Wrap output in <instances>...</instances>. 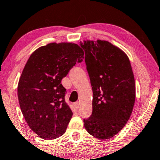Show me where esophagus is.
I'll return each instance as SVG.
<instances>
[{
	"label": "esophagus",
	"mask_w": 160,
	"mask_h": 160,
	"mask_svg": "<svg viewBox=\"0 0 160 160\" xmlns=\"http://www.w3.org/2000/svg\"><path fill=\"white\" fill-rule=\"evenodd\" d=\"M73 106H74V107H75V108H76V109H78V108H79V106H80V104H79V102H75V103L73 104Z\"/></svg>",
	"instance_id": "esophagus-1"
}]
</instances>
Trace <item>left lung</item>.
<instances>
[{"instance_id":"obj_1","label":"left lung","mask_w":160,"mask_h":160,"mask_svg":"<svg viewBox=\"0 0 160 160\" xmlns=\"http://www.w3.org/2000/svg\"><path fill=\"white\" fill-rule=\"evenodd\" d=\"M92 89V113L84 119L87 132L109 139L125 126L135 101V83L125 52L109 41L81 42Z\"/></svg>"}]
</instances>
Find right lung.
<instances>
[{"mask_svg": "<svg viewBox=\"0 0 160 160\" xmlns=\"http://www.w3.org/2000/svg\"><path fill=\"white\" fill-rule=\"evenodd\" d=\"M84 54L76 43L53 42L35 50L26 62L17 87L19 106L28 126L41 138L56 139L66 131L73 112L61 81Z\"/></svg>", "mask_w": 160, "mask_h": 160, "instance_id": "right-lung-1", "label": "right lung"}]
</instances>
